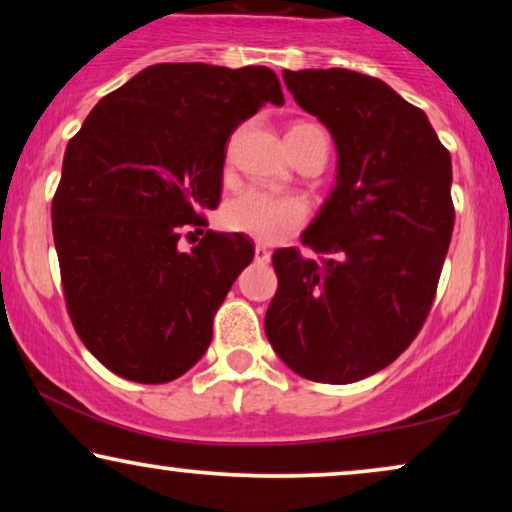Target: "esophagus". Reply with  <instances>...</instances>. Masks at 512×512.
Returning <instances> with one entry per match:
<instances>
[{
  "instance_id": "esophagus-1",
  "label": "esophagus",
  "mask_w": 512,
  "mask_h": 512,
  "mask_svg": "<svg viewBox=\"0 0 512 512\" xmlns=\"http://www.w3.org/2000/svg\"><path fill=\"white\" fill-rule=\"evenodd\" d=\"M256 261L258 263H268L270 261V251L261 247V244H256Z\"/></svg>"
}]
</instances>
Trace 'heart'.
Returning a JSON list of instances; mask_svg holds the SVG:
<instances>
[{"label": "heart", "instance_id": "heart-1", "mask_svg": "<svg viewBox=\"0 0 512 512\" xmlns=\"http://www.w3.org/2000/svg\"><path fill=\"white\" fill-rule=\"evenodd\" d=\"M317 128L312 123H296L286 135ZM307 221V205L296 195H279L251 188L235 195L223 207V223L233 233L247 235L261 244H277L296 233Z\"/></svg>", "mask_w": 512, "mask_h": 512}]
</instances>
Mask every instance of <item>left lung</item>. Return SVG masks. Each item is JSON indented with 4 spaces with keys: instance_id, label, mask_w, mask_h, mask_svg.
Wrapping results in <instances>:
<instances>
[{
    "instance_id": "8db88e82",
    "label": "left lung",
    "mask_w": 512,
    "mask_h": 512,
    "mask_svg": "<svg viewBox=\"0 0 512 512\" xmlns=\"http://www.w3.org/2000/svg\"><path fill=\"white\" fill-rule=\"evenodd\" d=\"M286 88L331 130L338 179L303 244L277 249L265 335L293 373L349 384L387 368L436 298L454 226L452 158L429 118L349 69H284Z\"/></svg>"
}]
</instances>
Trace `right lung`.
Listing matches in <instances>:
<instances>
[{"label": "right lung", "instance_id": "right-lung-1", "mask_svg": "<svg viewBox=\"0 0 512 512\" xmlns=\"http://www.w3.org/2000/svg\"><path fill=\"white\" fill-rule=\"evenodd\" d=\"M265 102L284 104L268 67L151 65L69 139L53 240L72 324L111 373L163 384L207 352L214 314L254 247L212 230L191 251L179 240L219 207L226 142Z\"/></svg>", "mask_w": 512, "mask_h": 512}]
</instances>
